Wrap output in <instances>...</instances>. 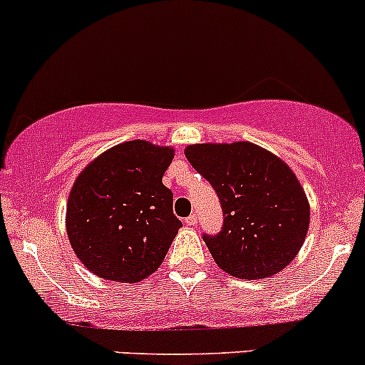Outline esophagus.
Masks as SVG:
<instances>
[{
	"mask_svg": "<svg viewBox=\"0 0 365 365\" xmlns=\"http://www.w3.org/2000/svg\"><path fill=\"white\" fill-rule=\"evenodd\" d=\"M185 224H187V226H189V227H194V226H196V224H197V215H196V213H192V215L187 217V219H185Z\"/></svg>",
	"mask_w": 365,
	"mask_h": 365,
	"instance_id": "obj_1",
	"label": "esophagus"
}]
</instances>
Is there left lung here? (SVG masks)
<instances>
[{"label":"left lung","mask_w":365,"mask_h":365,"mask_svg":"<svg viewBox=\"0 0 365 365\" xmlns=\"http://www.w3.org/2000/svg\"><path fill=\"white\" fill-rule=\"evenodd\" d=\"M185 157L222 205V231L203 237L219 268L264 279L288 267L304 245L311 212L292 168L249 141L190 145Z\"/></svg>","instance_id":"1"}]
</instances>
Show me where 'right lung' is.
Masks as SVG:
<instances>
[{
    "mask_svg": "<svg viewBox=\"0 0 365 365\" xmlns=\"http://www.w3.org/2000/svg\"><path fill=\"white\" fill-rule=\"evenodd\" d=\"M173 157L169 146L135 139L106 150L79 173L65 222L73 252L91 274L139 282L160 267L182 227L162 183Z\"/></svg>",
    "mask_w": 365,
    "mask_h": 365,
    "instance_id": "right-lung-1",
    "label": "right lung"
}]
</instances>
